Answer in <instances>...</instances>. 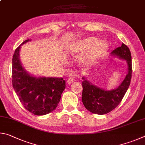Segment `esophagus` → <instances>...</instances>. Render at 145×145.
<instances>
[{
  "label": "esophagus",
  "mask_w": 145,
  "mask_h": 145,
  "mask_svg": "<svg viewBox=\"0 0 145 145\" xmlns=\"http://www.w3.org/2000/svg\"><path fill=\"white\" fill-rule=\"evenodd\" d=\"M74 82V78H68L67 80V84H69V85L72 84V83Z\"/></svg>",
  "instance_id": "34e87169"
}]
</instances>
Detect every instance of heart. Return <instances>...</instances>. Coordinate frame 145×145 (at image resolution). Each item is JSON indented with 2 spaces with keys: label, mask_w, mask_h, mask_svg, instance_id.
<instances>
[{
  "label": "heart",
  "mask_w": 145,
  "mask_h": 145,
  "mask_svg": "<svg viewBox=\"0 0 145 145\" xmlns=\"http://www.w3.org/2000/svg\"><path fill=\"white\" fill-rule=\"evenodd\" d=\"M108 48V44L105 40H98L95 37H88L71 46L67 52L71 55H80L88 49L79 60L80 67L87 69L103 57Z\"/></svg>",
  "instance_id": "1"
}]
</instances>
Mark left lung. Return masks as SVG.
Here are the masks:
<instances>
[{
  "label": "left lung",
  "mask_w": 145,
  "mask_h": 145,
  "mask_svg": "<svg viewBox=\"0 0 145 145\" xmlns=\"http://www.w3.org/2000/svg\"><path fill=\"white\" fill-rule=\"evenodd\" d=\"M111 55L125 60L127 63V74L117 88L106 90L92 85L85 77L82 78V99L83 105L90 112L97 115H105L114 110L122 100L131 83L132 59L129 48L122 43L120 47L111 53Z\"/></svg>",
  "instance_id": "obj_1"
}]
</instances>
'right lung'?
Returning a JSON list of instances; mask_svg holds the SVG:
<instances>
[{"label": "right lung", "instance_id": "1", "mask_svg": "<svg viewBox=\"0 0 145 145\" xmlns=\"http://www.w3.org/2000/svg\"><path fill=\"white\" fill-rule=\"evenodd\" d=\"M30 40H25L14 53L12 60V87L27 110L35 115H44L57 108L65 88V81L62 78L36 77L25 71L20 61V51L22 44Z\"/></svg>", "mask_w": 145, "mask_h": 145}]
</instances>
